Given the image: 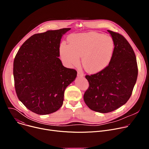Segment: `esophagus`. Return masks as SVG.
<instances>
[{
	"label": "esophagus",
	"mask_w": 149,
	"mask_h": 149,
	"mask_svg": "<svg viewBox=\"0 0 149 149\" xmlns=\"http://www.w3.org/2000/svg\"><path fill=\"white\" fill-rule=\"evenodd\" d=\"M77 75H78V77H84V74H83L82 72H81V71H78Z\"/></svg>",
	"instance_id": "obj_1"
}]
</instances>
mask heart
Returning a JSON list of instances; mask_svg holds the SVG:
<instances>
[{
    "instance_id": "heart-1",
    "label": "heart",
    "mask_w": 149,
    "mask_h": 149,
    "mask_svg": "<svg viewBox=\"0 0 149 149\" xmlns=\"http://www.w3.org/2000/svg\"><path fill=\"white\" fill-rule=\"evenodd\" d=\"M68 42L69 45H61L59 52L69 66H78L82 58L86 71L95 74L107 68L112 59L115 44L110 36L95 32L74 33L69 36Z\"/></svg>"
}]
</instances>
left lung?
Returning a JSON list of instances; mask_svg holds the SVG:
<instances>
[{
	"mask_svg": "<svg viewBox=\"0 0 149 149\" xmlns=\"http://www.w3.org/2000/svg\"><path fill=\"white\" fill-rule=\"evenodd\" d=\"M107 31L115 44L112 59L104 70L86 76L89 87L84 95L88 107L101 113L113 111L127 102L138 75L136 57L128 41L120 33Z\"/></svg>",
	"mask_w": 149,
	"mask_h": 149,
	"instance_id": "left-lung-1",
	"label": "left lung"
}]
</instances>
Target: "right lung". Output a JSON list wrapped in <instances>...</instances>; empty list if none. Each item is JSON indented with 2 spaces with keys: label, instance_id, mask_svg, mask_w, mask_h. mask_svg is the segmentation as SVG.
<instances>
[{
  "label": "right lung",
  "instance_id": "1",
  "mask_svg": "<svg viewBox=\"0 0 149 149\" xmlns=\"http://www.w3.org/2000/svg\"><path fill=\"white\" fill-rule=\"evenodd\" d=\"M71 28L48 31L28 39L13 62L15 87L19 100L31 111L46 115L63 104L66 88L77 77L63 67L59 56L61 39Z\"/></svg>",
  "mask_w": 149,
  "mask_h": 149
}]
</instances>
